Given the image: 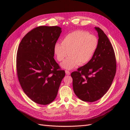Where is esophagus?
I'll use <instances>...</instances> for the list:
<instances>
[{
  "label": "esophagus",
  "instance_id": "1",
  "mask_svg": "<svg viewBox=\"0 0 130 130\" xmlns=\"http://www.w3.org/2000/svg\"><path fill=\"white\" fill-rule=\"evenodd\" d=\"M65 73L67 75H70V72L69 70H65Z\"/></svg>",
  "mask_w": 130,
  "mask_h": 130
}]
</instances>
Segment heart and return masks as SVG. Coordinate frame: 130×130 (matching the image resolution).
Masks as SVG:
<instances>
[{
	"instance_id": "obj_1",
	"label": "heart",
	"mask_w": 130,
	"mask_h": 130,
	"mask_svg": "<svg viewBox=\"0 0 130 130\" xmlns=\"http://www.w3.org/2000/svg\"><path fill=\"white\" fill-rule=\"evenodd\" d=\"M98 46V40L94 35L76 30L65 35L61 43H55L54 52L59 62L64 60L69 54L61 67L72 69L79 64L83 65L89 62L95 54Z\"/></svg>"
}]
</instances>
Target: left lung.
Segmentation results:
<instances>
[{
  "mask_svg": "<svg viewBox=\"0 0 130 130\" xmlns=\"http://www.w3.org/2000/svg\"><path fill=\"white\" fill-rule=\"evenodd\" d=\"M98 46L87 64L71 74L76 95L84 102H93L101 98L109 89L116 72L113 48L107 35L99 27Z\"/></svg>",
  "mask_w": 130,
  "mask_h": 130,
  "instance_id": "8db88e82",
  "label": "left lung"
}]
</instances>
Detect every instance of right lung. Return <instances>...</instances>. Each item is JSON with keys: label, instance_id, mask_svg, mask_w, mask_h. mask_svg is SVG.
<instances>
[{"label": "right lung", "instance_id": "obj_1", "mask_svg": "<svg viewBox=\"0 0 130 130\" xmlns=\"http://www.w3.org/2000/svg\"><path fill=\"white\" fill-rule=\"evenodd\" d=\"M61 32L58 26L37 27L24 36L18 46V80L26 94L37 104L54 101L65 75L54 58V47Z\"/></svg>", "mask_w": 130, "mask_h": 130}]
</instances>
